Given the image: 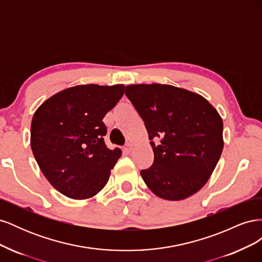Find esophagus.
Masks as SVG:
<instances>
[{
    "label": "esophagus",
    "instance_id": "34e87169",
    "mask_svg": "<svg viewBox=\"0 0 262 262\" xmlns=\"http://www.w3.org/2000/svg\"><path fill=\"white\" fill-rule=\"evenodd\" d=\"M125 150H126V152H131V150L133 149V144L132 143H130V142H128V143H126L125 144Z\"/></svg>",
    "mask_w": 262,
    "mask_h": 262
}]
</instances>
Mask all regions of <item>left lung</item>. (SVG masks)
<instances>
[{"label":"left lung","mask_w":262,"mask_h":262,"mask_svg":"<svg viewBox=\"0 0 262 262\" xmlns=\"http://www.w3.org/2000/svg\"><path fill=\"white\" fill-rule=\"evenodd\" d=\"M125 95L143 119L154 162L141 176L155 195L178 201L207 184L223 150V120L210 102L184 89L134 84ZM161 138V144L151 141Z\"/></svg>","instance_id":"left-lung-1"}]
</instances>
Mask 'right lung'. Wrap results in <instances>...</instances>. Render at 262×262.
Returning a JSON list of instances; mask_svg holds the SVG:
<instances>
[{
	"label": "right lung",
	"instance_id": "obj_1",
	"mask_svg": "<svg viewBox=\"0 0 262 262\" xmlns=\"http://www.w3.org/2000/svg\"><path fill=\"white\" fill-rule=\"evenodd\" d=\"M124 85H77L43 101L34 114L30 146L43 176L71 199L83 200L104 188L121 156L104 137L105 115L123 96Z\"/></svg>",
	"mask_w": 262,
	"mask_h": 262
}]
</instances>
